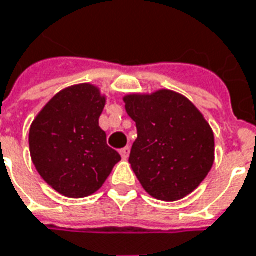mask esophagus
I'll return each mask as SVG.
<instances>
[{"label":"esophagus","mask_w":256,"mask_h":256,"mask_svg":"<svg viewBox=\"0 0 256 256\" xmlns=\"http://www.w3.org/2000/svg\"><path fill=\"white\" fill-rule=\"evenodd\" d=\"M130 152H131V148L126 146V148L120 150V154H121V157H122V158H128V157H130Z\"/></svg>","instance_id":"34e87169"}]
</instances>
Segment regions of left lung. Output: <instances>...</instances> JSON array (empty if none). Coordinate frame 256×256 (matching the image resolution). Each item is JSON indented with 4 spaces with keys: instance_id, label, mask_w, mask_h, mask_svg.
I'll use <instances>...</instances> for the list:
<instances>
[{
    "instance_id": "left-lung-1",
    "label": "left lung",
    "mask_w": 256,
    "mask_h": 256,
    "mask_svg": "<svg viewBox=\"0 0 256 256\" xmlns=\"http://www.w3.org/2000/svg\"><path fill=\"white\" fill-rule=\"evenodd\" d=\"M124 102L138 130L130 164L143 189L162 201L190 194L214 164V132L202 114L188 98L168 90L128 95Z\"/></svg>"
}]
</instances>
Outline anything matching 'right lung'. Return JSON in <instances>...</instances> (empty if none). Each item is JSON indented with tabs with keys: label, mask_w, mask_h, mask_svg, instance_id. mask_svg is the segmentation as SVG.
I'll list each match as a JSON object with an SVG mask.
<instances>
[{
	"label": "right lung",
	"mask_w": 256,
	"mask_h": 256,
	"mask_svg": "<svg viewBox=\"0 0 256 256\" xmlns=\"http://www.w3.org/2000/svg\"><path fill=\"white\" fill-rule=\"evenodd\" d=\"M104 103L94 85H74L54 96L32 124V162L45 182L66 197L94 194L121 160L99 126Z\"/></svg>",
	"instance_id": "right-lung-1"
}]
</instances>
